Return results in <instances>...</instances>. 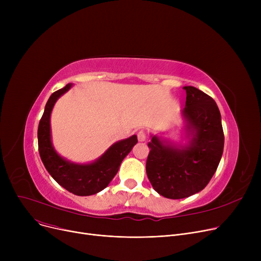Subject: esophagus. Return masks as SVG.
<instances>
[{
	"instance_id": "1",
	"label": "esophagus",
	"mask_w": 261,
	"mask_h": 261,
	"mask_svg": "<svg viewBox=\"0 0 261 261\" xmlns=\"http://www.w3.org/2000/svg\"><path fill=\"white\" fill-rule=\"evenodd\" d=\"M138 139L140 142H145L146 139H147V134L144 130H141L139 133H138Z\"/></svg>"
}]
</instances>
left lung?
<instances>
[{"mask_svg":"<svg viewBox=\"0 0 261 261\" xmlns=\"http://www.w3.org/2000/svg\"><path fill=\"white\" fill-rule=\"evenodd\" d=\"M189 144L175 147L152 136L146 172L152 187L168 199H183L205 188L220 163L224 133L215 100L195 87H184Z\"/></svg>","mask_w":261,"mask_h":261,"instance_id":"1","label":"left lung"}]
</instances>
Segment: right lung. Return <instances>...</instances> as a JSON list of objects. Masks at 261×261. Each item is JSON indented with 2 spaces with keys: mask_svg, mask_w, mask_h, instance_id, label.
<instances>
[{
  "mask_svg": "<svg viewBox=\"0 0 261 261\" xmlns=\"http://www.w3.org/2000/svg\"><path fill=\"white\" fill-rule=\"evenodd\" d=\"M71 88L72 85L68 84L54 92L45 105L38 127L39 153L46 170L59 185L76 196H91L99 193L112 181L122 160L138 143V138L132 135L129 139L115 143L98 160L91 164L82 165L61 158L51 145L49 119L55 102Z\"/></svg>",
  "mask_w": 261,
  "mask_h": 261,
  "instance_id": "1",
  "label": "right lung"
}]
</instances>
